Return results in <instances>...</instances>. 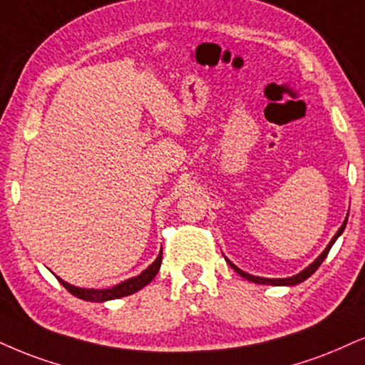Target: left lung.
I'll list each match as a JSON object with an SVG mask.
<instances>
[{
    "mask_svg": "<svg viewBox=\"0 0 365 365\" xmlns=\"http://www.w3.org/2000/svg\"><path fill=\"white\" fill-rule=\"evenodd\" d=\"M347 220H349V215H347V217H345L344 223H341V227L339 228V232H336L335 235H334V238H331V240H330V244H328V245L325 247V250H323L322 254L318 255V257L314 259L313 262L308 265V267H304L303 271L298 272V274H294V276H291V277H274V279H271V277H259V276H252V274L245 272V271H242V269H238L237 265L233 264V262H230V260H228L227 257H225V260H227V262L230 264V267L233 269V271H235L237 274H240L242 277L247 279V281H250V282H257V284H269V286H296V284H299V282L307 281V279H308L309 276H312V274H313L314 271H317L318 267H320L323 260L327 259V255H328V252H330L331 245H334L335 242H336V238H339V237L341 235V233H344V230H345V225H347Z\"/></svg>",
    "mask_w": 365,
    "mask_h": 365,
    "instance_id": "obj_1",
    "label": "left lung"
}]
</instances>
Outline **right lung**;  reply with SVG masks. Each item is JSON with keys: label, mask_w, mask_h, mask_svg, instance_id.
<instances>
[{"label": "right lung", "mask_w": 365, "mask_h": 365, "mask_svg": "<svg viewBox=\"0 0 365 365\" xmlns=\"http://www.w3.org/2000/svg\"><path fill=\"white\" fill-rule=\"evenodd\" d=\"M160 264H162V250L159 252V255H157V259L150 265H148L145 271H142L138 276L130 277V279H127V281L120 282V284H116L113 287H106V289L78 287V286L69 284V282H66L64 279H61V277H57V279H58V282H61V284L71 292V294L76 296V298L84 299V301H91V303H105V301L118 299V298H123V296H130V294H133V292L140 291L142 287H145L148 282L155 277V274L159 272V269H160Z\"/></svg>", "instance_id": "right-lung-1"}]
</instances>
